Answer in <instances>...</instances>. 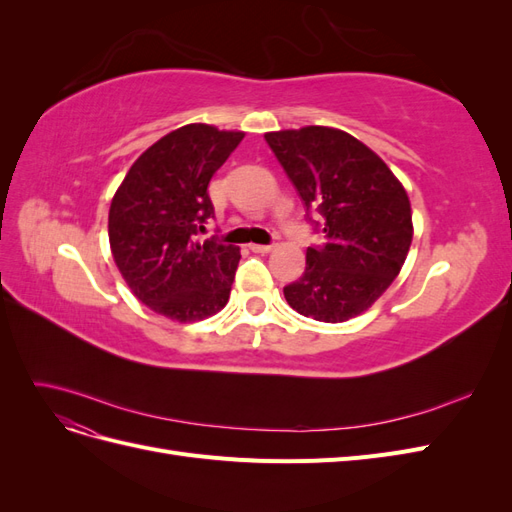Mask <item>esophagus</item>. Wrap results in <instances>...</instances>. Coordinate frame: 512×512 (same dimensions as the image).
<instances>
[{"label": "esophagus", "mask_w": 512, "mask_h": 512, "mask_svg": "<svg viewBox=\"0 0 512 512\" xmlns=\"http://www.w3.org/2000/svg\"><path fill=\"white\" fill-rule=\"evenodd\" d=\"M273 247H275V245H260V243H252V245H250V250H252V252H256V254H269V252L273 250Z\"/></svg>", "instance_id": "esophagus-1"}]
</instances>
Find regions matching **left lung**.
<instances>
[{
	"label": "left lung",
	"instance_id": "obj_1",
	"mask_svg": "<svg viewBox=\"0 0 512 512\" xmlns=\"http://www.w3.org/2000/svg\"><path fill=\"white\" fill-rule=\"evenodd\" d=\"M309 211L322 215L327 243L307 247L305 271L284 286L301 316L344 322L365 312L393 284L412 243L404 185L374 151L348 132L307 126L265 134Z\"/></svg>",
	"mask_w": 512,
	"mask_h": 512
}]
</instances>
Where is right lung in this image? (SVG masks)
I'll return each mask as SVG.
<instances>
[{"mask_svg":"<svg viewBox=\"0 0 512 512\" xmlns=\"http://www.w3.org/2000/svg\"><path fill=\"white\" fill-rule=\"evenodd\" d=\"M243 132L190 123L162 136L128 170L108 211L115 265L156 314L196 322L228 303L239 247L196 237L213 218L209 181Z\"/></svg>","mask_w":512,"mask_h":512,"instance_id":"right-lung-1","label":"right lung"}]
</instances>
